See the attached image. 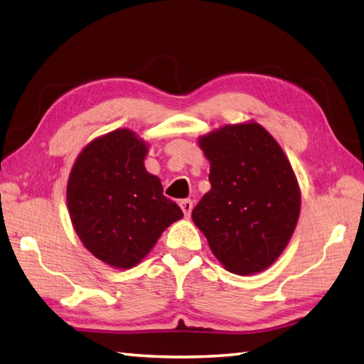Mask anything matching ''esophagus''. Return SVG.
<instances>
[{
    "label": "esophagus",
    "mask_w": 364,
    "mask_h": 364,
    "mask_svg": "<svg viewBox=\"0 0 364 364\" xmlns=\"http://www.w3.org/2000/svg\"><path fill=\"white\" fill-rule=\"evenodd\" d=\"M180 206H181V210H183V213H184V215H186V218H189L191 213H192V208H194V202H192V200H189V198L181 200Z\"/></svg>",
    "instance_id": "esophagus-1"
}]
</instances>
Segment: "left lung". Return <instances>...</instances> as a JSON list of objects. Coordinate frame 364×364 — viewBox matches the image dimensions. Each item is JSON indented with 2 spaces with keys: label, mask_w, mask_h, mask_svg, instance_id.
I'll use <instances>...</instances> for the list:
<instances>
[{
  "label": "left lung",
  "mask_w": 364,
  "mask_h": 364,
  "mask_svg": "<svg viewBox=\"0 0 364 364\" xmlns=\"http://www.w3.org/2000/svg\"><path fill=\"white\" fill-rule=\"evenodd\" d=\"M200 146L211 164V189L192 219L230 272H261L297 225L300 192L289 161L258 123L222 128L200 139Z\"/></svg>",
  "instance_id": "left-lung-1"
}]
</instances>
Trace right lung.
Masks as SVG:
<instances>
[{
  "mask_svg": "<svg viewBox=\"0 0 364 364\" xmlns=\"http://www.w3.org/2000/svg\"><path fill=\"white\" fill-rule=\"evenodd\" d=\"M145 144L129 129L95 139L76 159L67 184L73 227L106 264L136 266L183 211L144 167Z\"/></svg>",
  "mask_w": 364,
  "mask_h": 364,
  "instance_id": "obj_1",
  "label": "right lung"
}]
</instances>
